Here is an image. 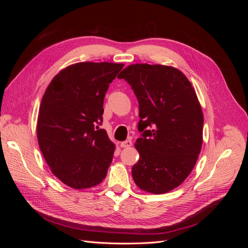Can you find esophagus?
Listing matches in <instances>:
<instances>
[{
	"mask_svg": "<svg viewBox=\"0 0 248 248\" xmlns=\"http://www.w3.org/2000/svg\"><path fill=\"white\" fill-rule=\"evenodd\" d=\"M120 146H121V148H128V147L132 146V141H131V140H124L121 142V144H120Z\"/></svg>",
	"mask_w": 248,
	"mask_h": 248,
	"instance_id": "obj_1",
	"label": "esophagus"
}]
</instances>
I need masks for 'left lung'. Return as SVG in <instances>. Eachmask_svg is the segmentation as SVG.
I'll use <instances>...</instances> for the list:
<instances>
[{
    "mask_svg": "<svg viewBox=\"0 0 248 248\" xmlns=\"http://www.w3.org/2000/svg\"><path fill=\"white\" fill-rule=\"evenodd\" d=\"M118 78L128 82L139 101L134 182L147 192H169L188 177L202 149L204 117L196 91L170 66L133 64Z\"/></svg>",
    "mask_w": 248,
    "mask_h": 248,
    "instance_id": "obj_1",
    "label": "left lung"
}]
</instances>
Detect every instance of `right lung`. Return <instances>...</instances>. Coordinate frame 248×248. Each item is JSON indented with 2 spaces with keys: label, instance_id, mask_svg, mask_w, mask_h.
I'll list each match as a JSON object with an SVG mask.
<instances>
[{
  "label": "right lung",
  "instance_id": "obj_1",
  "mask_svg": "<svg viewBox=\"0 0 248 248\" xmlns=\"http://www.w3.org/2000/svg\"><path fill=\"white\" fill-rule=\"evenodd\" d=\"M123 66H68L52 78L42 97L37 120L39 147L52 174L72 188H90L107 176L115 145L99 126L104 96Z\"/></svg>",
  "mask_w": 248,
  "mask_h": 248
}]
</instances>
